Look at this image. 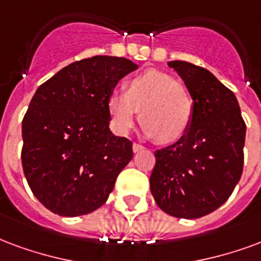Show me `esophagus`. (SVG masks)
Segmentation results:
<instances>
[{
  "label": "esophagus",
  "instance_id": "1",
  "mask_svg": "<svg viewBox=\"0 0 261 261\" xmlns=\"http://www.w3.org/2000/svg\"><path fill=\"white\" fill-rule=\"evenodd\" d=\"M142 149H145V146H142L141 144H137V142L133 144V150H134V152H140V150Z\"/></svg>",
  "mask_w": 261,
  "mask_h": 261
}]
</instances>
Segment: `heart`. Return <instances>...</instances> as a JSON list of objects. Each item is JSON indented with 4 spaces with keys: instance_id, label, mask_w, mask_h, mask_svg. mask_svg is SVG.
I'll use <instances>...</instances> for the list:
<instances>
[{
    "instance_id": "b5f03b06",
    "label": "heart",
    "mask_w": 261,
    "mask_h": 261,
    "mask_svg": "<svg viewBox=\"0 0 261 261\" xmlns=\"http://www.w3.org/2000/svg\"><path fill=\"white\" fill-rule=\"evenodd\" d=\"M146 136L160 142H174L188 131L192 120V99L184 84L165 71L148 70L124 83V94H112L108 112L119 134L134 127L137 112Z\"/></svg>"
}]
</instances>
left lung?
I'll list each match as a JSON object with an SVG mask.
<instances>
[{"instance_id": "left-lung-1", "label": "left lung", "mask_w": 261, "mask_h": 261, "mask_svg": "<svg viewBox=\"0 0 261 261\" xmlns=\"http://www.w3.org/2000/svg\"><path fill=\"white\" fill-rule=\"evenodd\" d=\"M184 80L194 108L188 131L155 152L150 192L165 213L199 219L227 202L244 171L246 124L233 92L203 67L169 62Z\"/></svg>"}]
</instances>
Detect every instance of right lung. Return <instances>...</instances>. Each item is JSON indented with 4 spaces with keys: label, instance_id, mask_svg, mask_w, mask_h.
I'll return each instance as SVG.
<instances>
[{
    "label": "right lung",
    "instance_id": "add662e5",
    "mask_svg": "<svg viewBox=\"0 0 261 261\" xmlns=\"http://www.w3.org/2000/svg\"><path fill=\"white\" fill-rule=\"evenodd\" d=\"M137 67L125 58H87L33 95L22 121L23 173L52 213L76 217L101 207L133 159V142L109 130L108 99Z\"/></svg>",
    "mask_w": 261,
    "mask_h": 261
}]
</instances>
